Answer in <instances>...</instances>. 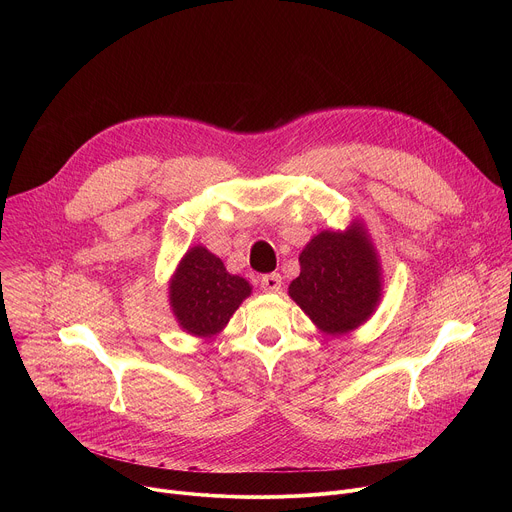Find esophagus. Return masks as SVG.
Segmentation results:
<instances>
[{"mask_svg": "<svg viewBox=\"0 0 512 512\" xmlns=\"http://www.w3.org/2000/svg\"><path fill=\"white\" fill-rule=\"evenodd\" d=\"M261 289L263 291H279L281 289V275L279 273H267L261 277Z\"/></svg>", "mask_w": 512, "mask_h": 512, "instance_id": "1", "label": "esophagus"}]
</instances>
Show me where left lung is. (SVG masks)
<instances>
[{"label":"left lung","mask_w":512,"mask_h":512,"mask_svg":"<svg viewBox=\"0 0 512 512\" xmlns=\"http://www.w3.org/2000/svg\"><path fill=\"white\" fill-rule=\"evenodd\" d=\"M289 296L328 334H344L367 320L381 298V273L362 229L316 235L300 255Z\"/></svg>","instance_id":"obj_1"}]
</instances>
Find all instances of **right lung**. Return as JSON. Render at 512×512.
Wrapping results in <instances>:
<instances>
[{"instance_id":"obj_1","label":"right lung","mask_w":512,"mask_h":512,"mask_svg":"<svg viewBox=\"0 0 512 512\" xmlns=\"http://www.w3.org/2000/svg\"><path fill=\"white\" fill-rule=\"evenodd\" d=\"M251 285L231 275L223 261L204 247L190 249L172 279L170 304L180 326L194 336H212L223 330Z\"/></svg>"}]
</instances>
